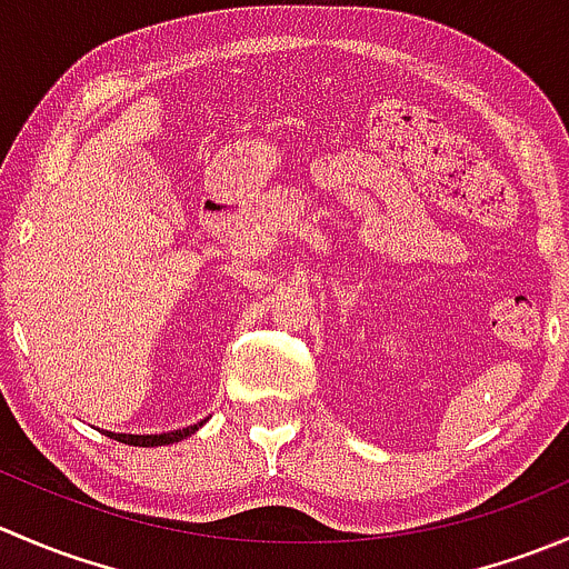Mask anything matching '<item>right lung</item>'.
I'll return each mask as SVG.
<instances>
[{"mask_svg":"<svg viewBox=\"0 0 569 569\" xmlns=\"http://www.w3.org/2000/svg\"><path fill=\"white\" fill-rule=\"evenodd\" d=\"M198 427H203V421L194 423V427L176 429V432H164V435H112V438L129 446H168V443H178V440H183L187 435H192Z\"/></svg>","mask_w":569,"mask_h":569,"instance_id":"1","label":"right lung"}]
</instances>
